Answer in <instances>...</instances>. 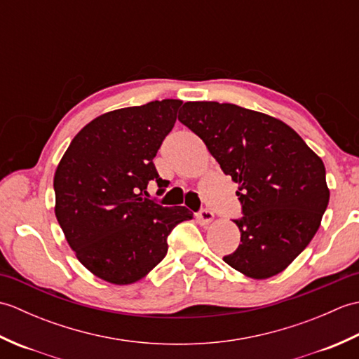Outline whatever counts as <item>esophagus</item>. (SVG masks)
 <instances>
[{"label": "esophagus", "instance_id": "obj_1", "mask_svg": "<svg viewBox=\"0 0 359 359\" xmlns=\"http://www.w3.org/2000/svg\"><path fill=\"white\" fill-rule=\"evenodd\" d=\"M197 220H199L201 225H210L215 220V215L210 210H202L201 212H197Z\"/></svg>", "mask_w": 359, "mask_h": 359}]
</instances>
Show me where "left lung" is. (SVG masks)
<instances>
[{
	"mask_svg": "<svg viewBox=\"0 0 359 359\" xmlns=\"http://www.w3.org/2000/svg\"><path fill=\"white\" fill-rule=\"evenodd\" d=\"M180 111L179 120L239 185L241 243L224 261L251 279L276 276L313 239L329 205L321 157L264 112L217 102H187Z\"/></svg>",
	"mask_w": 359,
	"mask_h": 359,
	"instance_id": "1",
	"label": "left lung"
}]
</instances>
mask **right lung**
I'll list each match as a JSON object with an SVG mask.
<instances>
[{
  "label": "right lung",
  "mask_w": 359,
  "mask_h": 359,
  "mask_svg": "<svg viewBox=\"0 0 359 359\" xmlns=\"http://www.w3.org/2000/svg\"><path fill=\"white\" fill-rule=\"evenodd\" d=\"M182 100L102 114L74 137L53 175L55 216L79 261L109 284L143 279L166 256L168 234L193 219L185 207L148 199L168 185L152 163Z\"/></svg>",
  "instance_id": "add662e5"
}]
</instances>
